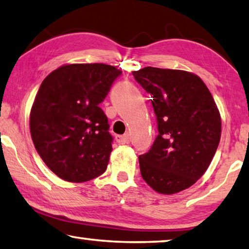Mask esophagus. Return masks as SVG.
<instances>
[{
	"instance_id": "esophagus-1",
	"label": "esophagus",
	"mask_w": 249,
	"mask_h": 249,
	"mask_svg": "<svg viewBox=\"0 0 249 249\" xmlns=\"http://www.w3.org/2000/svg\"><path fill=\"white\" fill-rule=\"evenodd\" d=\"M116 141L119 143V144H127V143L130 142L129 134H124V136H117Z\"/></svg>"
}]
</instances>
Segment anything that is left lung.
Instances as JSON below:
<instances>
[{"label":"left lung","mask_w":249,"mask_h":249,"mask_svg":"<svg viewBox=\"0 0 249 249\" xmlns=\"http://www.w3.org/2000/svg\"><path fill=\"white\" fill-rule=\"evenodd\" d=\"M132 74L153 97L158 118L159 136L151 150L139 156L142 178L159 194L180 193L212 162L221 139L219 109L194 73L146 67Z\"/></svg>","instance_id":"1"}]
</instances>
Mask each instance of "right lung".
I'll use <instances>...</instances> for the list:
<instances>
[{"mask_svg":"<svg viewBox=\"0 0 249 249\" xmlns=\"http://www.w3.org/2000/svg\"><path fill=\"white\" fill-rule=\"evenodd\" d=\"M120 74L104 63H69L42 81L30 110V134L61 179L85 182L106 171L112 137L99 104Z\"/></svg>","mask_w":249,"mask_h":249,"instance_id":"add662e5","label":"right lung"}]
</instances>
